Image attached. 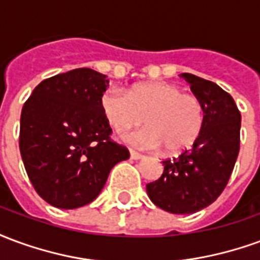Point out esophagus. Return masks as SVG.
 Instances as JSON below:
<instances>
[{
	"mask_svg": "<svg viewBox=\"0 0 260 260\" xmlns=\"http://www.w3.org/2000/svg\"><path fill=\"white\" fill-rule=\"evenodd\" d=\"M129 154L132 160H141V158H143V154L135 152V150H132V149L129 150Z\"/></svg>",
	"mask_w": 260,
	"mask_h": 260,
	"instance_id": "esophagus-1",
	"label": "esophagus"
}]
</instances>
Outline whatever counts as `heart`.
Wrapping results in <instances>:
<instances>
[{
	"label": "heart",
	"mask_w": 260,
	"mask_h": 260,
	"mask_svg": "<svg viewBox=\"0 0 260 260\" xmlns=\"http://www.w3.org/2000/svg\"><path fill=\"white\" fill-rule=\"evenodd\" d=\"M100 106L110 126L118 134L135 128L142 121L147 125L125 136V141L143 149L163 147L167 154L189 149L201 135L205 119L201 100L169 82L141 83L131 87L126 94L110 89L103 93Z\"/></svg>",
	"instance_id": "b5f03b06"
}]
</instances>
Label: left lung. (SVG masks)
I'll return each mask as SVG.
<instances>
[{
  "label": "left lung",
  "instance_id": "1",
  "mask_svg": "<svg viewBox=\"0 0 260 260\" xmlns=\"http://www.w3.org/2000/svg\"><path fill=\"white\" fill-rule=\"evenodd\" d=\"M203 106L201 135L189 150L161 161L163 174L146 185L150 201L173 214H191L217 199L240 152L241 114L234 99L210 80L181 74Z\"/></svg>",
  "mask_w": 260,
  "mask_h": 260
}]
</instances>
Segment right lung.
Segmentation results:
<instances>
[{
	"label": "right lung",
	"instance_id": "1",
	"mask_svg": "<svg viewBox=\"0 0 260 260\" xmlns=\"http://www.w3.org/2000/svg\"><path fill=\"white\" fill-rule=\"evenodd\" d=\"M107 87L106 75L78 68L43 80L22 108L20 156L31 185L51 206L93 202L111 169L129 157L110 139L100 106Z\"/></svg>",
	"mask_w": 260,
	"mask_h": 260
}]
</instances>
